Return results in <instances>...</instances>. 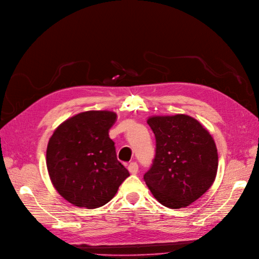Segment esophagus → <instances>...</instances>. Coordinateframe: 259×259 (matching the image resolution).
<instances>
[{"instance_id": "obj_1", "label": "esophagus", "mask_w": 259, "mask_h": 259, "mask_svg": "<svg viewBox=\"0 0 259 259\" xmlns=\"http://www.w3.org/2000/svg\"><path fill=\"white\" fill-rule=\"evenodd\" d=\"M138 169H139V165L137 162H131V163L128 165V170L132 175H135L138 173Z\"/></svg>"}]
</instances>
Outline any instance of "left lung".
Here are the masks:
<instances>
[{"label":"left lung","mask_w":259,"mask_h":259,"mask_svg":"<svg viewBox=\"0 0 259 259\" xmlns=\"http://www.w3.org/2000/svg\"><path fill=\"white\" fill-rule=\"evenodd\" d=\"M147 123L156 137V156L144 180L160 204L185 208L212 186L219 158L213 138L186 114L155 115Z\"/></svg>","instance_id":"left-lung-1"}]
</instances>
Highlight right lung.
<instances>
[{
	"instance_id": "obj_1",
	"label": "right lung",
	"mask_w": 259,
	"mask_h": 259,
	"mask_svg": "<svg viewBox=\"0 0 259 259\" xmlns=\"http://www.w3.org/2000/svg\"><path fill=\"white\" fill-rule=\"evenodd\" d=\"M112 111H86L63 121L48 143L47 168L59 194L73 206L99 208L117 193L129 171L109 137Z\"/></svg>"
}]
</instances>
